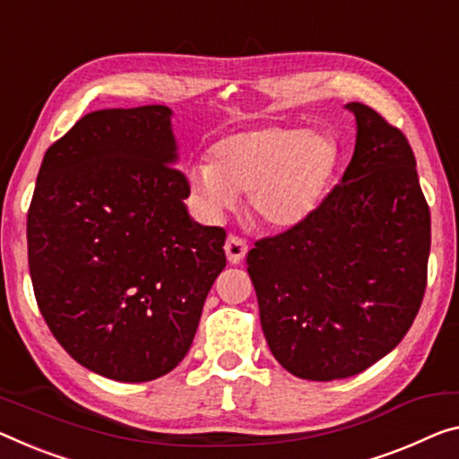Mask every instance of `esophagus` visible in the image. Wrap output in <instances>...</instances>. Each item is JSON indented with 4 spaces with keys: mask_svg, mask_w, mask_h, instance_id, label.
Instances as JSON below:
<instances>
[{
    "mask_svg": "<svg viewBox=\"0 0 459 459\" xmlns=\"http://www.w3.org/2000/svg\"><path fill=\"white\" fill-rule=\"evenodd\" d=\"M223 250H225V256L230 260V264H239L246 258V254H248V244H246L242 238L230 236L225 239Z\"/></svg>",
    "mask_w": 459,
    "mask_h": 459,
    "instance_id": "obj_1",
    "label": "esophagus"
}]
</instances>
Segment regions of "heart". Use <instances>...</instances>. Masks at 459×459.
Returning <instances> with one entry per match:
<instances>
[{"instance_id": "heart-1", "label": "heart", "mask_w": 459, "mask_h": 459, "mask_svg": "<svg viewBox=\"0 0 459 459\" xmlns=\"http://www.w3.org/2000/svg\"><path fill=\"white\" fill-rule=\"evenodd\" d=\"M338 147L324 131L263 126L234 133L211 147V164L188 170V185L209 215L234 209L248 193L254 220L289 230L322 205L333 185Z\"/></svg>"}]
</instances>
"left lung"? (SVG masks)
<instances>
[{"instance_id": "1", "label": "left lung", "mask_w": 459, "mask_h": 459, "mask_svg": "<svg viewBox=\"0 0 459 459\" xmlns=\"http://www.w3.org/2000/svg\"><path fill=\"white\" fill-rule=\"evenodd\" d=\"M342 180L306 221L246 256L269 349L301 379L357 376L417 318L427 287L431 213L404 133L361 102Z\"/></svg>"}]
</instances>
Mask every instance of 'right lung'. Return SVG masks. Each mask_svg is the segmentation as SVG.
<instances>
[{
	"instance_id": "right-lung-1",
	"label": "right lung",
	"mask_w": 459,
	"mask_h": 459,
	"mask_svg": "<svg viewBox=\"0 0 459 459\" xmlns=\"http://www.w3.org/2000/svg\"><path fill=\"white\" fill-rule=\"evenodd\" d=\"M170 117L150 104L80 118L47 150L28 209L42 318L77 363L117 382L185 359L225 269V230L186 211Z\"/></svg>"
}]
</instances>
